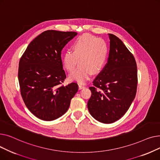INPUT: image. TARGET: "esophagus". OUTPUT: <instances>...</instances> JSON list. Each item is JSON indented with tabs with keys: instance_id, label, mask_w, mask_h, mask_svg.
Instances as JSON below:
<instances>
[{
	"instance_id": "1",
	"label": "esophagus",
	"mask_w": 160,
	"mask_h": 160,
	"mask_svg": "<svg viewBox=\"0 0 160 160\" xmlns=\"http://www.w3.org/2000/svg\"><path fill=\"white\" fill-rule=\"evenodd\" d=\"M84 88H85V86H83V85H82V84H78V88H79V89H82Z\"/></svg>"
}]
</instances>
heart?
Segmentation results:
<instances>
[{"label": "heart", "instance_id": "b5f03b06", "mask_svg": "<svg viewBox=\"0 0 160 160\" xmlns=\"http://www.w3.org/2000/svg\"><path fill=\"white\" fill-rule=\"evenodd\" d=\"M73 51L64 52L62 62L64 68L71 72L79 60V66L69 75L71 81L84 83L92 74L101 71L104 66L108 53L106 42L89 33L78 37L72 45Z\"/></svg>", "mask_w": 160, "mask_h": 160}]
</instances>
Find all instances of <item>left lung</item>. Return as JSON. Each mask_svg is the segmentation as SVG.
Instances as JSON below:
<instances>
[{
  "instance_id": "8db88e82",
  "label": "left lung",
  "mask_w": 160,
  "mask_h": 160,
  "mask_svg": "<svg viewBox=\"0 0 160 160\" xmlns=\"http://www.w3.org/2000/svg\"><path fill=\"white\" fill-rule=\"evenodd\" d=\"M108 62L90 87L88 108L97 121L110 124L128 111L135 98L138 86L137 64L123 42L112 33Z\"/></svg>"
}]
</instances>
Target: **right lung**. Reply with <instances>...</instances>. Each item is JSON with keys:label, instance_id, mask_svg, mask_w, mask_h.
<instances>
[{"label": "right lung", "instance_id": "1", "mask_svg": "<svg viewBox=\"0 0 160 160\" xmlns=\"http://www.w3.org/2000/svg\"><path fill=\"white\" fill-rule=\"evenodd\" d=\"M74 32L47 30L27 47L20 59L18 79L23 101L38 118L47 121L62 116L77 93L78 84L61 86L66 78L62 50Z\"/></svg>", "mask_w": 160, "mask_h": 160}]
</instances>
